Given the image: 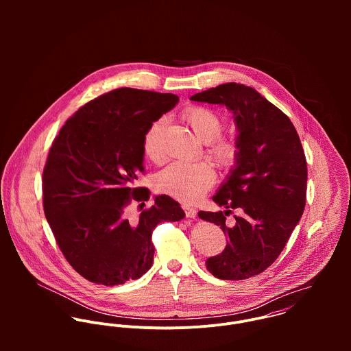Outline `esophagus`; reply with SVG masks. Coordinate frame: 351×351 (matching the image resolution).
Instances as JSON below:
<instances>
[{
	"label": "esophagus",
	"mask_w": 351,
	"mask_h": 351,
	"mask_svg": "<svg viewBox=\"0 0 351 351\" xmlns=\"http://www.w3.org/2000/svg\"><path fill=\"white\" fill-rule=\"evenodd\" d=\"M184 209H185V213L189 219H196L197 217V210L196 208L191 206V205H184Z\"/></svg>",
	"instance_id": "obj_1"
}]
</instances>
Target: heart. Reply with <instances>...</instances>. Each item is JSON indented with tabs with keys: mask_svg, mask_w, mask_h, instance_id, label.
I'll return each mask as SVG.
<instances>
[{
	"mask_svg": "<svg viewBox=\"0 0 351 351\" xmlns=\"http://www.w3.org/2000/svg\"><path fill=\"white\" fill-rule=\"evenodd\" d=\"M184 121L189 125L196 139L206 145V155L220 166H231L238 156V146L230 141H216L224 128L223 117L205 106H193L184 112ZM163 120L155 121L145 135L143 150L151 162L163 158L160 134ZM215 181V171L206 162H174L163 169L155 178V186L177 200H197Z\"/></svg>",
	"mask_w": 351,
	"mask_h": 351,
	"instance_id": "1",
	"label": "heart"
}]
</instances>
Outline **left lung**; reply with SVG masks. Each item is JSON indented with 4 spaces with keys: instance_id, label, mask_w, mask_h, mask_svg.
Here are the masks:
<instances>
[{
    "instance_id": "left-lung-1",
    "label": "left lung",
    "mask_w": 351,
    "mask_h": 351,
    "mask_svg": "<svg viewBox=\"0 0 351 351\" xmlns=\"http://www.w3.org/2000/svg\"><path fill=\"white\" fill-rule=\"evenodd\" d=\"M224 105L234 114L238 156L212 197L227 211L239 207L232 228L223 212H199L220 226L228 241L224 251L206 261L220 280H245L266 270L284 250L300 221L306 195V160L289 117L250 86L228 82L191 97ZM231 207L230 210L228 208Z\"/></svg>"
}]
</instances>
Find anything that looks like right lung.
<instances>
[{
  "label": "right lung",
  "mask_w": 351,
  "mask_h": 351,
  "mask_svg": "<svg viewBox=\"0 0 351 351\" xmlns=\"http://www.w3.org/2000/svg\"><path fill=\"white\" fill-rule=\"evenodd\" d=\"M178 97L121 88L85 104L60 128L43 171V205L56 243L84 278L105 287L138 280L154 261L151 235L185 217L180 204L155 196L136 221L125 209L147 201L135 188L143 171L145 135Z\"/></svg>",
  "instance_id": "1"
}]
</instances>
